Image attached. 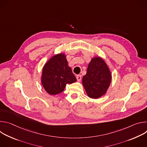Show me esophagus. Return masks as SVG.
Segmentation results:
<instances>
[{
  "mask_svg": "<svg viewBox=\"0 0 147 147\" xmlns=\"http://www.w3.org/2000/svg\"><path fill=\"white\" fill-rule=\"evenodd\" d=\"M76 78H77V80L78 81H80L81 80V75H77L76 76Z\"/></svg>",
  "mask_w": 147,
  "mask_h": 147,
  "instance_id": "esophagus-1",
  "label": "esophagus"
}]
</instances>
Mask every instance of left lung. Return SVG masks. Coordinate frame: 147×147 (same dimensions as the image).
<instances>
[{
    "mask_svg": "<svg viewBox=\"0 0 147 147\" xmlns=\"http://www.w3.org/2000/svg\"><path fill=\"white\" fill-rule=\"evenodd\" d=\"M112 80L111 73L107 63L100 57L91 59L82 82L88 96L98 99L106 94Z\"/></svg>",
    "mask_w": 147,
    "mask_h": 147,
    "instance_id": "left-lung-1",
    "label": "left lung"
}]
</instances>
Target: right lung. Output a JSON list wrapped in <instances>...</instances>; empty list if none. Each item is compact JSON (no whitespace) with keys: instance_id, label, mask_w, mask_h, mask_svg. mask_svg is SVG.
Returning a JSON list of instances; mask_svg holds the SVG:
<instances>
[{"instance_id":"right-lung-1","label":"right lung","mask_w":147,"mask_h":147,"mask_svg":"<svg viewBox=\"0 0 147 147\" xmlns=\"http://www.w3.org/2000/svg\"><path fill=\"white\" fill-rule=\"evenodd\" d=\"M76 81L64 53L53 56L43 67L41 83L45 90L50 95L61 93L67 84H72Z\"/></svg>"}]
</instances>
